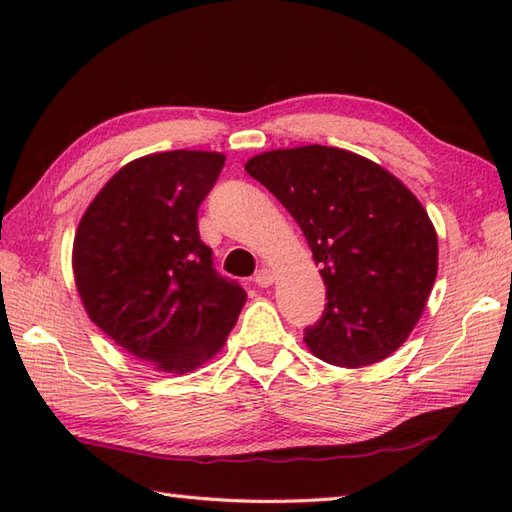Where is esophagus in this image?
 I'll list each match as a JSON object with an SVG mask.
<instances>
[{"label":"esophagus","mask_w":512,"mask_h":512,"mask_svg":"<svg viewBox=\"0 0 512 512\" xmlns=\"http://www.w3.org/2000/svg\"><path fill=\"white\" fill-rule=\"evenodd\" d=\"M273 281H275L273 270H270V268H259V270H257V275H255V284H257L259 288H268V286H273Z\"/></svg>","instance_id":"esophagus-1"}]
</instances>
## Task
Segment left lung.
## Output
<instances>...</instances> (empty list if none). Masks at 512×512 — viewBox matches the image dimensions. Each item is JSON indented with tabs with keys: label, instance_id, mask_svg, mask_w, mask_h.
<instances>
[{
	"label": "left lung",
	"instance_id": "1",
	"mask_svg": "<svg viewBox=\"0 0 512 512\" xmlns=\"http://www.w3.org/2000/svg\"><path fill=\"white\" fill-rule=\"evenodd\" d=\"M248 176L295 217L325 281V310L303 341L321 361L363 367L407 341L438 275V235L405 184L352 151H266Z\"/></svg>",
	"mask_w": 512,
	"mask_h": 512
}]
</instances>
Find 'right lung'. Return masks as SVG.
Here are the masks:
<instances>
[{"instance_id":"1","label":"right lung","mask_w":512,"mask_h":512,"mask_svg":"<svg viewBox=\"0 0 512 512\" xmlns=\"http://www.w3.org/2000/svg\"><path fill=\"white\" fill-rule=\"evenodd\" d=\"M215 151L129 162L76 228L72 268L90 319L160 372L187 374L220 352L246 303L213 268L198 209L224 167Z\"/></svg>"}]
</instances>
